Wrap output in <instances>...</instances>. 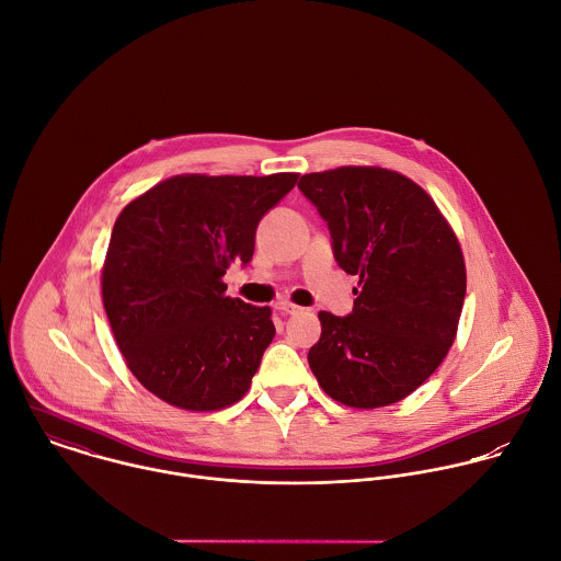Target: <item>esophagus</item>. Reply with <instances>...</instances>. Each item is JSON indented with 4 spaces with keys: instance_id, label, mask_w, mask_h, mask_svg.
Here are the masks:
<instances>
[{
    "instance_id": "obj_1",
    "label": "esophagus",
    "mask_w": 561,
    "mask_h": 561,
    "mask_svg": "<svg viewBox=\"0 0 561 561\" xmlns=\"http://www.w3.org/2000/svg\"><path fill=\"white\" fill-rule=\"evenodd\" d=\"M276 309H278L280 313H289V316H294V313H300V311H302L300 307H296V305H291V302H287V300L276 302Z\"/></svg>"
}]
</instances>
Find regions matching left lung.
<instances>
[{
	"label": "left lung",
	"mask_w": 561,
	"mask_h": 561,
	"mask_svg": "<svg viewBox=\"0 0 561 561\" xmlns=\"http://www.w3.org/2000/svg\"><path fill=\"white\" fill-rule=\"evenodd\" d=\"M298 187L328 225L334 261L360 285L350 316L320 311L311 371L352 408L403 400L454 345L467 294L460 243L400 172L343 165L302 174Z\"/></svg>",
	"instance_id": "left-lung-1"
}]
</instances>
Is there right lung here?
<instances>
[{
  "mask_svg": "<svg viewBox=\"0 0 561 561\" xmlns=\"http://www.w3.org/2000/svg\"><path fill=\"white\" fill-rule=\"evenodd\" d=\"M296 181L183 174L121 211L103 307L127 367L160 400L203 412L245 396L276 328L270 307L225 296L222 276L250 263L261 218Z\"/></svg>",
  "mask_w": 561,
  "mask_h": 561,
  "instance_id": "obj_1",
  "label": "right lung"
}]
</instances>
